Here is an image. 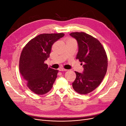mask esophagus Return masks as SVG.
Wrapping results in <instances>:
<instances>
[{
  "label": "esophagus",
  "instance_id": "34e87169",
  "mask_svg": "<svg viewBox=\"0 0 126 126\" xmlns=\"http://www.w3.org/2000/svg\"><path fill=\"white\" fill-rule=\"evenodd\" d=\"M59 70L60 71H67V69H64V68H60L59 69Z\"/></svg>",
  "mask_w": 126,
  "mask_h": 126
}]
</instances>
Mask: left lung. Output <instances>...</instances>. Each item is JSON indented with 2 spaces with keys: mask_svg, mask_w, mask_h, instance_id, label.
<instances>
[{
  "mask_svg": "<svg viewBox=\"0 0 126 126\" xmlns=\"http://www.w3.org/2000/svg\"><path fill=\"white\" fill-rule=\"evenodd\" d=\"M70 35L77 41L76 59L83 68V73L75 71L76 78L72 87L78 94H86L96 89L104 78L108 67L107 56L100 41L92 36L83 32H72Z\"/></svg>",
  "mask_w": 126,
  "mask_h": 126,
  "instance_id": "1",
  "label": "left lung"
}]
</instances>
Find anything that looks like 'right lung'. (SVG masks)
I'll return each mask as SVG.
<instances>
[{
	"mask_svg": "<svg viewBox=\"0 0 126 126\" xmlns=\"http://www.w3.org/2000/svg\"><path fill=\"white\" fill-rule=\"evenodd\" d=\"M63 33H43L30 40L21 51L20 73L29 89L37 94L50 91L57 77L58 70L48 67L45 61L49 57L52 45Z\"/></svg>",
	"mask_w": 126,
	"mask_h": 126,
	"instance_id": "1",
	"label": "right lung"
}]
</instances>
